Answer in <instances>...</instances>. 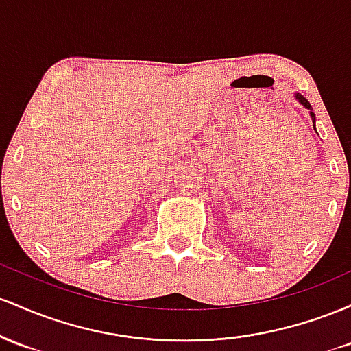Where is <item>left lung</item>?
<instances>
[{"label":"left lung","mask_w":351,"mask_h":351,"mask_svg":"<svg viewBox=\"0 0 351 351\" xmlns=\"http://www.w3.org/2000/svg\"><path fill=\"white\" fill-rule=\"evenodd\" d=\"M297 99H298V101H300V102H302V104H303V106H305V108H306V109H312V106H310V102H308V101H306V99H305V97H303V96H302V94H297ZM310 116H312V121H313V123H315V114H313V112H310Z\"/></svg>","instance_id":"1"}]
</instances>
